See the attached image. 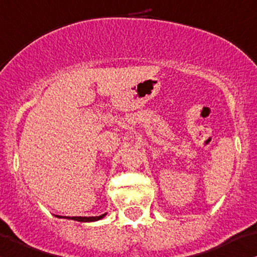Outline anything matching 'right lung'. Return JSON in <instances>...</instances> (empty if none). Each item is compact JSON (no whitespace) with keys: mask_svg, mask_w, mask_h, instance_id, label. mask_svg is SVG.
<instances>
[{"mask_svg":"<svg viewBox=\"0 0 257 257\" xmlns=\"http://www.w3.org/2000/svg\"><path fill=\"white\" fill-rule=\"evenodd\" d=\"M107 213H104V214L102 215H98V217H63V215H55L56 218H65V219H72V220H76V221H83V223H86V221H96V220H99L102 219V218L106 217Z\"/></svg>","mask_w":257,"mask_h":257,"instance_id":"1","label":"right lung"}]
</instances>
